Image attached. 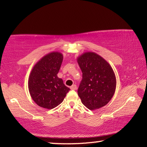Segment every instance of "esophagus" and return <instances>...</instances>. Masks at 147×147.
Masks as SVG:
<instances>
[{
    "mask_svg": "<svg viewBox=\"0 0 147 147\" xmlns=\"http://www.w3.org/2000/svg\"><path fill=\"white\" fill-rule=\"evenodd\" d=\"M70 88H71V89H72V90H76V89H77V87L75 84H73V86H71L70 87Z\"/></svg>",
    "mask_w": 147,
    "mask_h": 147,
    "instance_id": "1",
    "label": "esophagus"
}]
</instances>
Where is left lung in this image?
I'll return each mask as SVG.
<instances>
[{
    "label": "left lung",
    "mask_w": 147,
    "mask_h": 147,
    "mask_svg": "<svg viewBox=\"0 0 147 147\" xmlns=\"http://www.w3.org/2000/svg\"><path fill=\"white\" fill-rule=\"evenodd\" d=\"M82 80L78 94L84 106L91 110L108 104L115 93L116 78L110 65L98 54L87 52L77 59Z\"/></svg>",
    "instance_id": "obj_1"
}]
</instances>
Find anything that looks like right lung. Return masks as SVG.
<instances>
[{
	"instance_id": "obj_1",
	"label": "right lung",
	"mask_w": 147,
	"mask_h": 147,
	"mask_svg": "<svg viewBox=\"0 0 147 147\" xmlns=\"http://www.w3.org/2000/svg\"><path fill=\"white\" fill-rule=\"evenodd\" d=\"M63 54L53 52L43 56L34 66L28 78L32 98L39 106L51 109L63 102L70 89L57 76Z\"/></svg>"
}]
</instances>
